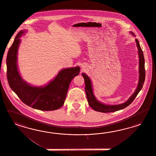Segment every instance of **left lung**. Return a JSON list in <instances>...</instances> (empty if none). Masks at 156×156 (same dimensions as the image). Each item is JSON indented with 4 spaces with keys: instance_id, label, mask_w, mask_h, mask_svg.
<instances>
[{
    "instance_id": "left-lung-1",
    "label": "left lung",
    "mask_w": 156,
    "mask_h": 156,
    "mask_svg": "<svg viewBox=\"0 0 156 156\" xmlns=\"http://www.w3.org/2000/svg\"><path fill=\"white\" fill-rule=\"evenodd\" d=\"M133 34L134 35V34ZM136 42L137 43V47L138 48V54H139V58H140L139 59L140 79H139V82L137 86V89L136 90L134 94L130 97V98L128 99V101H126L125 103L118 105H106L99 102L95 98L94 95L93 93L92 85L89 78L84 73H82V76L84 78V80H85V91L86 94L87 99L89 106L92 109L94 110L95 111L99 112L101 113H110V112H116L119 110L124 109L128 106L129 105H130V104H132L134 99H135L136 97H137V94H138L140 91L141 90L144 85V83L145 82V59L144 57V53L142 50L141 48L140 47L139 41L137 39H136Z\"/></svg>"
}]
</instances>
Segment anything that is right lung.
Segmentation results:
<instances>
[{"label":"right lung","mask_w":156,"mask_h":156,"mask_svg":"<svg viewBox=\"0 0 156 156\" xmlns=\"http://www.w3.org/2000/svg\"><path fill=\"white\" fill-rule=\"evenodd\" d=\"M23 33L22 31L17 34L7 54V77L9 86L24 104L34 109L43 111L59 109L64 104L71 80L79 74L80 68L62 70L55 79L44 87L28 85L19 76L16 65L19 37Z\"/></svg>","instance_id":"1"}]
</instances>
